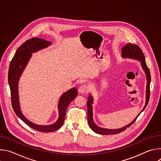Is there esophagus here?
I'll use <instances>...</instances> for the list:
<instances>
[{
  "label": "esophagus",
  "instance_id": "34e87169",
  "mask_svg": "<svg viewBox=\"0 0 161 161\" xmlns=\"http://www.w3.org/2000/svg\"><path fill=\"white\" fill-rule=\"evenodd\" d=\"M78 91H79V92L81 93V94L86 93V92L88 91V87L85 85H82L80 86V88L78 89Z\"/></svg>",
  "mask_w": 161,
  "mask_h": 161
}]
</instances>
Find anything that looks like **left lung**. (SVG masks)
Instances as JSON below:
<instances>
[{"label": "left lung", "mask_w": 161, "mask_h": 161, "mask_svg": "<svg viewBox=\"0 0 161 161\" xmlns=\"http://www.w3.org/2000/svg\"><path fill=\"white\" fill-rule=\"evenodd\" d=\"M122 57L124 58H132L134 60H137L141 62V65L142 67L143 70L145 71L146 77H147V87H146V101L145 104L143 108V109L140 111V113L130 124H127V125L117 129H109L106 128H103L97 125L94 122L93 119V108H92V104H93V97L90 94L88 97V101H87V120L88 123L91 128L94 132L96 133L99 134H103V135H109V134H117L121 132H123L125 130L127 127H130L136 120V119L138 117V116L140 114V113L145 109L146 106L148 104L149 97H150V81H151V77H150V73L149 71V69L147 65L146 62H145V58L143 53L142 50L141 48L136 44H133L131 43H128L125 44V46L122 48Z\"/></svg>", "instance_id": "obj_1"}]
</instances>
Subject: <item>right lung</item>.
Segmentation results:
<instances>
[{"label": "right lung", "instance_id": "1", "mask_svg": "<svg viewBox=\"0 0 161 161\" xmlns=\"http://www.w3.org/2000/svg\"><path fill=\"white\" fill-rule=\"evenodd\" d=\"M52 42L43 39L34 37L26 41L16 50L9 68L8 83L11 90V103L16 115L30 127L40 132H50L58 130L64 124L65 112L67 106L78 95L77 89L75 87L64 92L60 97L58 103V118L53 124L48 125L36 124L29 120L23 114L19 101L18 82L20 76L28 64L32 53L46 48L50 46Z\"/></svg>", "mask_w": 161, "mask_h": 161}]
</instances>
